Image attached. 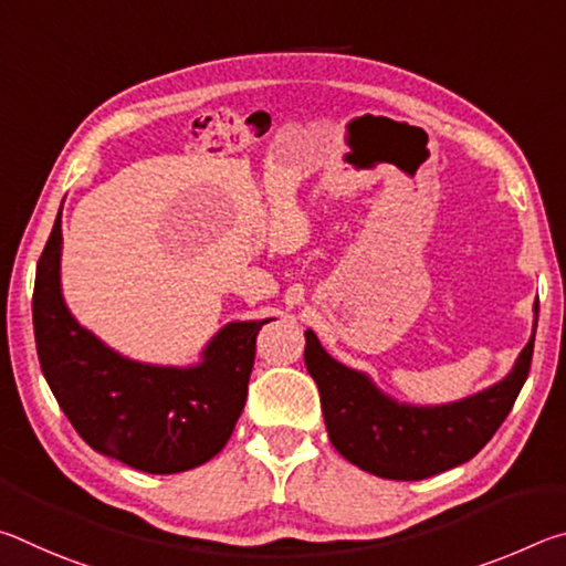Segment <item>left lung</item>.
<instances>
[{"label": "left lung", "instance_id": "left-lung-1", "mask_svg": "<svg viewBox=\"0 0 566 566\" xmlns=\"http://www.w3.org/2000/svg\"><path fill=\"white\" fill-rule=\"evenodd\" d=\"M534 327L510 375L502 381L449 405H405L385 395L364 371L344 367L322 347L317 334L304 332V364L317 381L324 424L337 452L364 472L399 482L434 476L472 459L510 415L530 375Z\"/></svg>", "mask_w": 566, "mask_h": 566}]
</instances>
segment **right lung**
I'll return each mask as SVG.
<instances>
[{
	"label": "right lung",
	"mask_w": 566,
	"mask_h": 566,
	"mask_svg": "<svg viewBox=\"0 0 566 566\" xmlns=\"http://www.w3.org/2000/svg\"><path fill=\"white\" fill-rule=\"evenodd\" d=\"M62 209L36 264L34 339L54 399L94 452L147 474H177L222 452L247 401L262 324L229 322L191 367L122 357L62 296Z\"/></svg>",
	"instance_id": "add662e5"
}]
</instances>
